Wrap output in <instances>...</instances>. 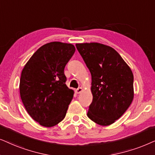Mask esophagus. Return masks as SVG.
I'll list each match as a JSON object with an SVG mask.
<instances>
[{
	"label": "esophagus",
	"mask_w": 155,
	"mask_h": 155,
	"mask_svg": "<svg viewBox=\"0 0 155 155\" xmlns=\"http://www.w3.org/2000/svg\"><path fill=\"white\" fill-rule=\"evenodd\" d=\"M82 91H83V88H82L81 87H79V88H78L77 89H76V91H75L76 94H80V93H81Z\"/></svg>",
	"instance_id": "obj_1"
}]
</instances>
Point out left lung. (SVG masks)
Wrapping results in <instances>:
<instances>
[{"mask_svg": "<svg viewBox=\"0 0 155 155\" xmlns=\"http://www.w3.org/2000/svg\"><path fill=\"white\" fill-rule=\"evenodd\" d=\"M76 47L91 74L93 101L88 117L102 126L113 124L133 100V71L110 46L86 42L77 43Z\"/></svg>", "mask_w": 155, "mask_h": 155, "instance_id": "obj_1", "label": "left lung"}]
</instances>
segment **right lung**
Returning a JSON list of instances; mask_svg holds the SVG:
<instances>
[{"instance_id": "add662e5", "label": "right lung", "mask_w": 155, "mask_h": 155, "mask_svg": "<svg viewBox=\"0 0 155 155\" xmlns=\"http://www.w3.org/2000/svg\"><path fill=\"white\" fill-rule=\"evenodd\" d=\"M75 50L70 43H47L33 54L22 69L20 81L22 104L42 126L53 127L65 117L74 92L66 85L64 70Z\"/></svg>"}]
</instances>
